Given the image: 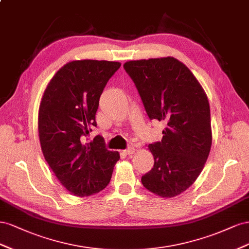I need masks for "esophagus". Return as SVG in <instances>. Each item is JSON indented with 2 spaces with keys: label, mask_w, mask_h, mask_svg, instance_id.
<instances>
[{
  "label": "esophagus",
  "mask_w": 249,
  "mask_h": 249,
  "mask_svg": "<svg viewBox=\"0 0 249 249\" xmlns=\"http://www.w3.org/2000/svg\"><path fill=\"white\" fill-rule=\"evenodd\" d=\"M134 151H136V149H134L133 147H129V148L125 149V150H123L122 152H123L125 155H130V154L134 153Z\"/></svg>",
  "instance_id": "34e87169"
}]
</instances>
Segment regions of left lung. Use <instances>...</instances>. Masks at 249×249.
I'll use <instances>...</instances> for the list:
<instances>
[{"instance_id": "obj_1", "label": "left lung", "mask_w": 249, "mask_h": 249, "mask_svg": "<svg viewBox=\"0 0 249 249\" xmlns=\"http://www.w3.org/2000/svg\"><path fill=\"white\" fill-rule=\"evenodd\" d=\"M124 69L148 117L167 123L161 142L148 145L154 165L142 183L155 195L175 197L195 182L211 151L207 94L189 68L171 56L129 60Z\"/></svg>"}]
</instances>
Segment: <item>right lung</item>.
I'll return each mask as SVG.
<instances>
[{
  "label": "right lung",
  "instance_id": "add662e5",
  "mask_svg": "<svg viewBox=\"0 0 249 249\" xmlns=\"http://www.w3.org/2000/svg\"><path fill=\"white\" fill-rule=\"evenodd\" d=\"M121 67L118 61L73 60L55 73L38 109L42 154L59 182L78 197L94 195L110 181L118 151L105 148L101 136L82 141L97 126L99 99Z\"/></svg>",
  "mask_w": 249,
  "mask_h": 249
}]
</instances>
